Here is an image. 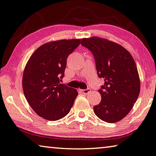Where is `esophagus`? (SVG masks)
I'll list each match as a JSON object with an SVG mask.
<instances>
[{
    "label": "esophagus",
    "instance_id": "obj_1",
    "mask_svg": "<svg viewBox=\"0 0 156 156\" xmlns=\"http://www.w3.org/2000/svg\"><path fill=\"white\" fill-rule=\"evenodd\" d=\"M80 92L83 94H88L90 92V89L87 88V89H85V90H80Z\"/></svg>",
    "mask_w": 156,
    "mask_h": 156
}]
</instances>
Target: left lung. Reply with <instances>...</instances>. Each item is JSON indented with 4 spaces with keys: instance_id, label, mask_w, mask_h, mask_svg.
<instances>
[{
    "instance_id": "obj_1",
    "label": "left lung",
    "mask_w": 156,
    "mask_h": 156,
    "mask_svg": "<svg viewBox=\"0 0 156 156\" xmlns=\"http://www.w3.org/2000/svg\"><path fill=\"white\" fill-rule=\"evenodd\" d=\"M81 44L93 53L99 77L104 79L98 90L101 100L94 112L104 122L120 121L131 111L140 91L133 58L122 45L98 37L81 39Z\"/></svg>"
}]
</instances>
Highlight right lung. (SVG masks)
<instances>
[{
  "mask_svg": "<svg viewBox=\"0 0 156 156\" xmlns=\"http://www.w3.org/2000/svg\"><path fill=\"white\" fill-rule=\"evenodd\" d=\"M80 44V39L45 43L32 55L23 75V89L27 101L38 115L55 121L64 117L73 107L78 93L60 83L66 61Z\"/></svg>",
  "mask_w": 156,
  "mask_h": 156,
  "instance_id": "1",
  "label": "right lung"
}]
</instances>
